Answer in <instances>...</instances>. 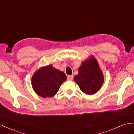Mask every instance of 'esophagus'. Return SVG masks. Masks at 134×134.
I'll return each mask as SVG.
<instances>
[{
	"label": "esophagus",
	"mask_w": 134,
	"mask_h": 134,
	"mask_svg": "<svg viewBox=\"0 0 134 134\" xmlns=\"http://www.w3.org/2000/svg\"><path fill=\"white\" fill-rule=\"evenodd\" d=\"M67 79L68 81H72L73 79V75H68Z\"/></svg>",
	"instance_id": "1"
}]
</instances>
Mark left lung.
I'll return each instance as SVG.
<instances>
[{"instance_id":"1","label":"left lung","mask_w":134,"mask_h":134,"mask_svg":"<svg viewBox=\"0 0 134 134\" xmlns=\"http://www.w3.org/2000/svg\"><path fill=\"white\" fill-rule=\"evenodd\" d=\"M74 81L86 94L92 95L100 89L104 82L103 74L94 57L82 63Z\"/></svg>"}]
</instances>
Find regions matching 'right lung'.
<instances>
[{
  "mask_svg": "<svg viewBox=\"0 0 134 134\" xmlns=\"http://www.w3.org/2000/svg\"><path fill=\"white\" fill-rule=\"evenodd\" d=\"M66 80V75L52 65L43 68L32 76V86L35 92L43 97H51Z\"/></svg>",
  "mask_w": 134,
  "mask_h": 134,
  "instance_id": "add662e5",
  "label": "right lung"
}]
</instances>
